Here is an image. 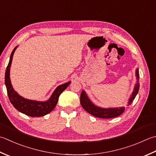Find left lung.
<instances>
[{
    "instance_id": "obj_1",
    "label": "left lung",
    "mask_w": 156,
    "mask_h": 156,
    "mask_svg": "<svg viewBox=\"0 0 156 156\" xmlns=\"http://www.w3.org/2000/svg\"><path fill=\"white\" fill-rule=\"evenodd\" d=\"M136 76L137 79H139V69H137L136 71ZM139 84L137 82L136 84L135 90L132 94V96L130 98L129 103L130 104L135 99L136 94L139 92ZM80 103L82 108L87 112L89 113L90 114L94 115V116L100 118H112L117 117L118 115H121L124 111V108H109V109H104L98 108L95 106L91 103L89 99L88 98L87 94L85 93L84 91H82L80 95Z\"/></svg>"
}]
</instances>
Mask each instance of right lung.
<instances>
[{
    "mask_svg": "<svg viewBox=\"0 0 156 156\" xmlns=\"http://www.w3.org/2000/svg\"><path fill=\"white\" fill-rule=\"evenodd\" d=\"M16 48L17 47L12 51L10 60H9V64L5 72V81L6 87H7L9 99L14 108L24 114L31 117L44 116V115L50 113L55 108L60 94L63 93L64 90H66V88L69 86L71 82H68L67 83L62 84L58 87L54 91L53 94H52L51 98L47 101L38 102L35 101L26 99L21 97L15 92L13 87H12L10 77H9V72H10V67L12 59H13V53Z\"/></svg>",
    "mask_w": 156,
    "mask_h": 156,
    "instance_id": "1",
    "label": "right lung"
}]
</instances>
